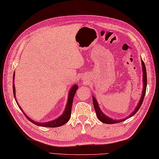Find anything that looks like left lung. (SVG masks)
I'll return each mask as SVG.
<instances>
[{
    "label": "left lung",
    "mask_w": 159,
    "mask_h": 159,
    "mask_svg": "<svg viewBox=\"0 0 159 159\" xmlns=\"http://www.w3.org/2000/svg\"><path fill=\"white\" fill-rule=\"evenodd\" d=\"M142 62V71H143V89H142V94L141 96V98L140 100L139 101V102H138L137 106L136 107L135 109H134V111L131 113L129 116V117H127L126 118L124 119H121V120H113L110 118V117H107V116H105L104 113L101 111V110L100 109L99 107V105L98 103H97V100L95 99V98L93 96V105H94V108H95V110L96 112V114L97 117H98V119L101 121H102L103 123L104 124H116V123H119V122H121L124 120H125L126 119L129 118V117H131L132 116H133L135 113L139 110L140 107H141L142 103L143 102V100H144V97L145 96L146 94V86H147V76H146V66H145V64L144 62H143V60L141 61Z\"/></svg>",
    "instance_id": "left-lung-1"
}]
</instances>
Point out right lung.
Returning a JSON list of instances; mask_svg holds the SVG:
<instances>
[{"mask_svg":"<svg viewBox=\"0 0 159 159\" xmlns=\"http://www.w3.org/2000/svg\"><path fill=\"white\" fill-rule=\"evenodd\" d=\"M14 79H15V72L13 73V82L14 83ZM13 94H14V97L15 98V84L13 83ZM78 89V85L75 84L71 87L70 91L68 93V102L66 104V106L65 107L64 111L63 112V113L61 115L60 117H58V118L52 120L50 121H48V122H45V123H41V122H36L34 120H32L31 119H30L29 117H27L25 113H24V111H23V109L20 107V105L18 104V102L16 100V102H17V104L18 105L19 107H20L21 110L22 111V112L24 113V115L26 116L27 118L32 123L39 125V126H43V127H48V128H56V127H59V126H62L64 124H65L66 122L69 120L70 117V115H71V110H72V102H73V99H74V97L75 95V93L76 92V90Z\"/></svg>","mask_w":159,"mask_h":159,"instance_id":"add662e5","label":"right lung"}]
</instances>
